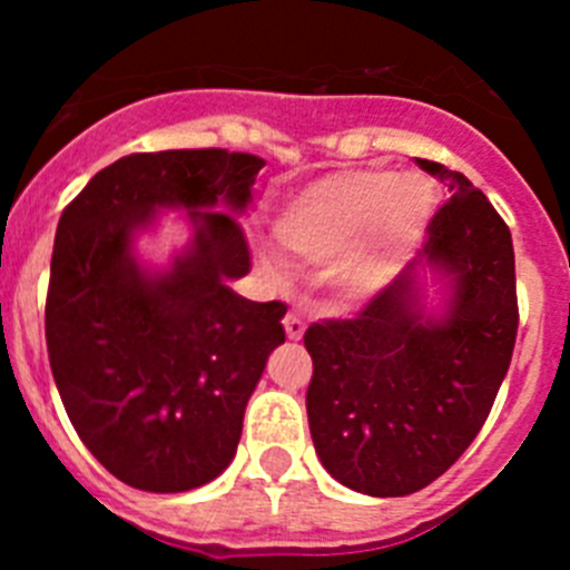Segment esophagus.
<instances>
[{
  "label": "esophagus",
  "instance_id": "esophagus-1",
  "mask_svg": "<svg viewBox=\"0 0 570 570\" xmlns=\"http://www.w3.org/2000/svg\"><path fill=\"white\" fill-rule=\"evenodd\" d=\"M282 325H285L288 340H302V334H305V322H302L299 314H288L285 320H282Z\"/></svg>",
  "mask_w": 570,
  "mask_h": 570
}]
</instances>
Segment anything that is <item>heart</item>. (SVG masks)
<instances>
[{"instance_id": "obj_1", "label": "heart", "mask_w": 570, "mask_h": 570, "mask_svg": "<svg viewBox=\"0 0 570 570\" xmlns=\"http://www.w3.org/2000/svg\"><path fill=\"white\" fill-rule=\"evenodd\" d=\"M431 216V190L416 176L391 170H340L291 196L276 214L282 248L308 262L340 253L334 282L365 299L385 288ZM268 268L276 271L274 262Z\"/></svg>"}]
</instances>
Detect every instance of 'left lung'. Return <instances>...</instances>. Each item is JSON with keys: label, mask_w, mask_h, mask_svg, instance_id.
I'll return each mask as SVG.
<instances>
[{"label": "left lung", "mask_w": 570, "mask_h": 570, "mask_svg": "<svg viewBox=\"0 0 570 570\" xmlns=\"http://www.w3.org/2000/svg\"><path fill=\"white\" fill-rule=\"evenodd\" d=\"M451 199L428 223L426 259L449 276L428 315L411 262L347 320L305 331L308 425L322 465L367 497H405L454 465L485 425L511 365L520 308L513 242L468 176L420 159Z\"/></svg>", "instance_id": "left-lung-1"}]
</instances>
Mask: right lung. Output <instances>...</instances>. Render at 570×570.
I'll list each match as a JSON object with an SVG mask.
<instances>
[{
	"instance_id": "obj_1",
	"label": "right lung",
	"mask_w": 570,
	"mask_h": 570,
	"mask_svg": "<svg viewBox=\"0 0 570 570\" xmlns=\"http://www.w3.org/2000/svg\"><path fill=\"white\" fill-rule=\"evenodd\" d=\"M262 165L223 148L130 154L62 210L45 302L50 371L79 440L125 485L179 493L216 480L285 342L282 302L228 288L250 271L234 214ZM159 207L188 209L195 239L150 275L132 239Z\"/></svg>"
}]
</instances>
